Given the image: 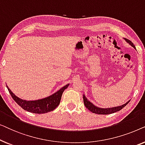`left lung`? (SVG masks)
Segmentation results:
<instances>
[{
  "mask_svg": "<svg viewBox=\"0 0 145 145\" xmlns=\"http://www.w3.org/2000/svg\"><path fill=\"white\" fill-rule=\"evenodd\" d=\"M124 39L126 41V42H127L129 44L131 45L133 47H134V49H136L133 43L131 41L126 38H125ZM83 100H84V106H86V108H88L90 112H92V113H94V114H102V115H108V114H114L115 112H118V111L121 110L122 108H123L127 104H128V103L130 102V100L128 101V102H126L125 104H123L120 106H117V107H114V108H99V107L94 106L92 102H90V101L86 98V97L85 96L84 94L83 95Z\"/></svg>",
  "mask_w": 145,
  "mask_h": 145,
  "instance_id": "1",
  "label": "left lung"
}]
</instances>
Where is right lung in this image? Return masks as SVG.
Segmentation results:
<instances>
[{"label": "right lung", "mask_w": 145, "mask_h": 145, "mask_svg": "<svg viewBox=\"0 0 145 145\" xmlns=\"http://www.w3.org/2000/svg\"><path fill=\"white\" fill-rule=\"evenodd\" d=\"M69 85V84L65 85L57 92L47 98L32 101L22 100L18 98L12 92L8 86L7 87L14 100L24 110L34 114H45L54 110L59 106L63 93L65 89L67 88Z\"/></svg>", "instance_id": "add662e5"}]
</instances>
